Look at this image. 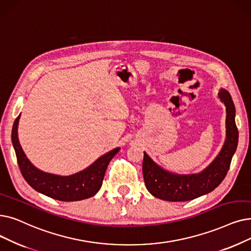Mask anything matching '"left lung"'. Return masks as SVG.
<instances>
[{
  "label": "left lung",
  "mask_w": 251,
  "mask_h": 251,
  "mask_svg": "<svg viewBox=\"0 0 251 251\" xmlns=\"http://www.w3.org/2000/svg\"><path fill=\"white\" fill-rule=\"evenodd\" d=\"M217 95L226 106V140L219 155L205 169L193 174L173 173L162 168L144 151L145 183L154 197L170 202L189 201L212 192L224 180L238 146L239 134L230 93L221 88Z\"/></svg>",
  "instance_id": "8db88e82"
}]
</instances>
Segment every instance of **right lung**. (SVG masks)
<instances>
[{
  "label": "right lung",
  "mask_w": 251,
  "mask_h": 251,
  "mask_svg": "<svg viewBox=\"0 0 251 251\" xmlns=\"http://www.w3.org/2000/svg\"><path fill=\"white\" fill-rule=\"evenodd\" d=\"M19 119L20 115L15 119L11 138L21 174L32 189L52 199L65 202L88 199L100 191L108 163L120 148L107 151L90 166L72 176H61L44 172L31 164L19 144L17 132Z\"/></svg>",
  "instance_id": "1"
}]
</instances>
